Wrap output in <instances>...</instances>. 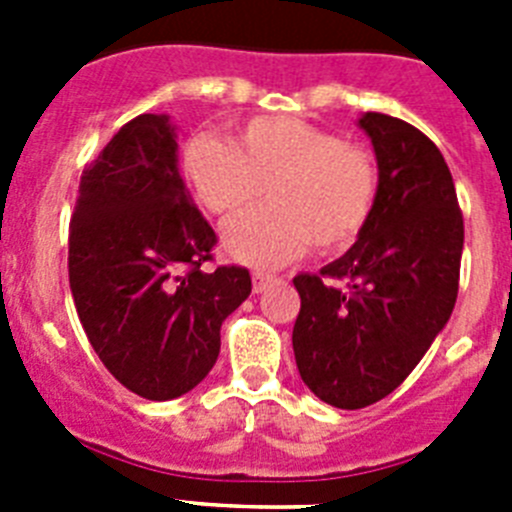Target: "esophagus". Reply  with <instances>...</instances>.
<instances>
[{
    "label": "esophagus",
    "mask_w": 512,
    "mask_h": 512,
    "mask_svg": "<svg viewBox=\"0 0 512 512\" xmlns=\"http://www.w3.org/2000/svg\"><path fill=\"white\" fill-rule=\"evenodd\" d=\"M271 282H277V277H274V274H266V271H256V274H253V292H264V289L269 287Z\"/></svg>",
    "instance_id": "1"
}]
</instances>
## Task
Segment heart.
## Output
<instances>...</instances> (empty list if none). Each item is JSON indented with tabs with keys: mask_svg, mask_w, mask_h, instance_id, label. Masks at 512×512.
<instances>
[{
	"mask_svg": "<svg viewBox=\"0 0 512 512\" xmlns=\"http://www.w3.org/2000/svg\"><path fill=\"white\" fill-rule=\"evenodd\" d=\"M184 174L202 205L230 217L259 200L269 205L225 225L230 259L271 269L312 248L354 246L379 202V164L372 148L302 117L261 115L235 140L194 135L184 146Z\"/></svg>",
	"mask_w": 512,
	"mask_h": 512,
	"instance_id": "b5f03b06",
	"label": "heart"
}]
</instances>
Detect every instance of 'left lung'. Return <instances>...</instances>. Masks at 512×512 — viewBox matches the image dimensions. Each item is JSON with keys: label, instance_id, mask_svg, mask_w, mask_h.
I'll return each instance as SVG.
<instances>
[{"label": "left lung", "instance_id": "1", "mask_svg": "<svg viewBox=\"0 0 512 512\" xmlns=\"http://www.w3.org/2000/svg\"><path fill=\"white\" fill-rule=\"evenodd\" d=\"M359 125L379 164L372 223L346 256L295 277L297 369L341 410L374 405L418 366L451 318L464 248L454 179L436 143L382 112H366Z\"/></svg>", "mask_w": 512, "mask_h": 512}]
</instances>
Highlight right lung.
I'll return each mask as SVG.
<instances>
[{
    "label": "right lung",
    "instance_id": "add662e5",
    "mask_svg": "<svg viewBox=\"0 0 512 512\" xmlns=\"http://www.w3.org/2000/svg\"><path fill=\"white\" fill-rule=\"evenodd\" d=\"M166 115H138L84 166L69 225V282L107 372L146 400L207 377L220 325L251 295L246 266L212 264L217 243L192 202Z\"/></svg>",
    "mask_w": 512,
    "mask_h": 512
}]
</instances>
